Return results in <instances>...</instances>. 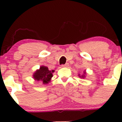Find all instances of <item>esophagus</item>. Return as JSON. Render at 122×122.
Segmentation results:
<instances>
[{"label":"esophagus","mask_w":122,"mask_h":122,"mask_svg":"<svg viewBox=\"0 0 122 122\" xmlns=\"http://www.w3.org/2000/svg\"><path fill=\"white\" fill-rule=\"evenodd\" d=\"M68 66H69V64L68 63H67L64 65H62V66H61V67H68Z\"/></svg>","instance_id":"esophagus-1"}]
</instances>
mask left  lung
Masks as SVG:
<instances>
[{"mask_svg": "<svg viewBox=\"0 0 122 122\" xmlns=\"http://www.w3.org/2000/svg\"><path fill=\"white\" fill-rule=\"evenodd\" d=\"M86 75H87V72H86V70H85V71H84V72H83V74L80 75V74H78V77H80V78H85V77H86Z\"/></svg>", "mask_w": 122, "mask_h": 122, "instance_id": "obj_1", "label": "left lung"}]
</instances>
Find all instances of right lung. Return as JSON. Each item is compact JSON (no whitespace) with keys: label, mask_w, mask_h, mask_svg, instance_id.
<instances>
[{"label":"right lung","mask_w":122,"mask_h":122,"mask_svg":"<svg viewBox=\"0 0 122 122\" xmlns=\"http://www.w3.org/2000/svg\"><path fill=\"white\" fill-rule=\"evenodd\" d=\"M54 72V70H49L46 66H41L33 74V78L35 81H41L43 84H46L51 81Z\"/></svg>","instance_id":"right-lung-1"}]
</instances>
